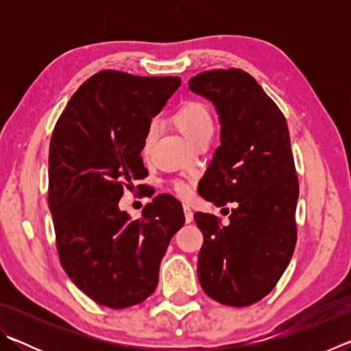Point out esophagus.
<instances>
[{
    "label": "esophagus",
    "mask_w": 351,
    "mask_h": 351,
    "mask_svg": "<svg viewBox=\"0 0 351 351\" xmlns=\"http://www.w3.org/2000/svg\"><path fill=\"white\" fill-rule=\"evenodd\" d=\"M184 217H186V223H192L193 221V212L190 209L189 204H184Z\"/></svg>",
    "instance_id": "obj_1"
}]
</instances>
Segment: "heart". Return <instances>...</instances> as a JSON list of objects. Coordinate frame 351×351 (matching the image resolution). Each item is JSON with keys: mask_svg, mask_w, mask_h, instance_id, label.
Instances as JSON below:
<instances>
[{"mask_svg": "<svg viewBox=\"0 0 351 351\" xmlns=\"http://www.w3.org/2000/svg\"><path fill=\"white\" fill-rule=\"evenodd\" d=\"M173 123L180 128V132L186 136V138L195 145L199 139L206 138V136L213 134V119L210 114V110L203 102L198 100H190L181 105L180 108L175 111L173 114ZM154 138H156V127L154 123H150L147 127L144 134V152L152 147ZM173 189L178 195L186 197L190 192V186L182 180L173 181Z\"/></svg>", "mask_w": 351, "mask_h": 351, "instance_id": "1", "label": "heart"}]
</instances>
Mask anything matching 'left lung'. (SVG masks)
Returning a JSON list of instances; mask_svg holds the SVG:
<instances>
[{"mask_svg":"<svg viewBox=\"0 0 351 351\" xmlns=\"http://www.w3.org/2000/svg\"><path fill=\"white\" fill-rule=\"evenodd\" d=\"M189 90L215 105L221 123L199 195L217 207L237 204L228 226L210 213L193 215L204 237L199 283L219 304L249 306L276 287L297 241L299 180L287 119L241 69L197 74Z\"/></svg>","mask_w":351,"mask_h":351,"instance_id":"left-lung-1","label":"left lung"}]
</instances>
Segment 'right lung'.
Listing matches in <instances>:
<instances>
[{"instance_id": "right-lung-1", "label": "right lung", "mask_w": 351, "mask_h": 351, "mask_svg": "<svg viewBox=\"0 0 351 351\" xmlns=\"http://www.w3.org/2000/svg\"><path fill=\"white\" fill-rule=\"evenodd\" d=\"M180 77L100 71L71 97L52 132L47 204L57 252L71 280L99 305L128 308L158 287L159 265L182 228L178 199L158 195L130 219L123 189L142 180L144 134Z\"/></svg>"}]
</instances>
